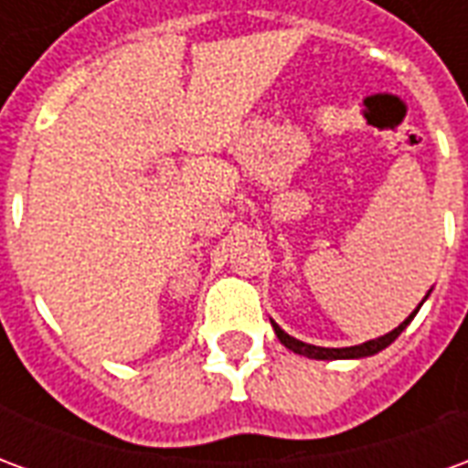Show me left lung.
<instances>
[{
  "label": "left lung",
  "instance_id": "obj_1",
  "mask_svg": "<svg viewBox=\"0 0 468 468\" xmlns=\"http://www.w3.org/2000/svg\"><path fill=\"white\" fill-rule=\"evenodd\" d=\"M423 303V301H421ZM421 303H419V308H421ZM416 308V311H419ZM416 311H413L406 321H403L399 328H393L391 334L381 335V338H373V341H366V344L361 346H348V348H321V346H311V344H303V341H298V338H293V335H288L281 328L278 324H273L275 328V335H278V341L285 346V348H291L293 353H301V356H308V358H318V361H335V358H363V356H373V353L383 351L386 346H391L399 335H401V331L406 328V325L411 324V318L416 315Z\"/></svg>",
  "mask_w": 468,
  "mask_h": 468
}]
</instances>
